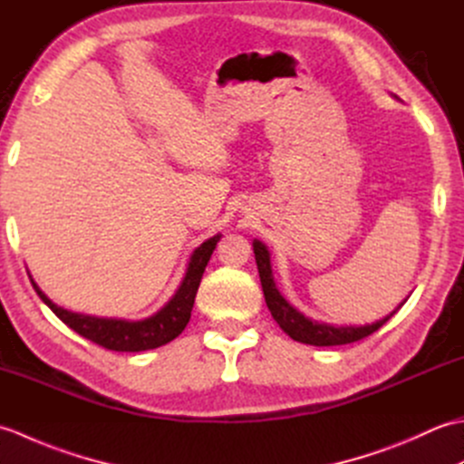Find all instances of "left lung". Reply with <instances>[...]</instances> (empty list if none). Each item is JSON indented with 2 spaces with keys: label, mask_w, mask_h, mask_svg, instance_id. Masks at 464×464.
Wrapping results in <instances>:
<instances>
[{
  "label": "left lung",
  "mask_w": 464,
  "mask_h": 464,
  "mask_svg": "<svg viewBox=\"0 0 464 464\" xmlns=\"http://www.w3.org/2000/svg\"><path fill=\"white\" fill-rule=\"evenodd\" d=\"M253 253H255V261H257L265 303H267L273 319L279 323V327L287 333L291 339L304 343V344H314V347H334V344H347V343L361 341L364 337H369L371 333L381 329L382 324L387 323L407 301V299L402 301L399 307L391 314H387L384 319L372 323V324H362V327H333V324H327V323L311 321L304 317V314H301L297 309L291 307V304L283 299L279 289L275 287L273 271H271V257H269L267 247H265L261 241L255 239Z\"/></svg>",
  "instance_id": "left-lung-1"
}]
</instances>
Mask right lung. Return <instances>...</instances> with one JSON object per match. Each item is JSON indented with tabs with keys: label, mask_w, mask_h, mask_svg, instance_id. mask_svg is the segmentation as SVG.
<instances>
[{
	"label": "right lung",
	"mask_w": 464,
	"mask_h": 464,
	"mask_svg": "<svg viewBox=\"0 0 464 464\" xmlns=\"http://www.w3.org/2000/svg\"><path fill=\"white\" fill-rule=\"evenodd\" d=\"M221 235L207 239L197 247L189 259V267H187L185 277L175 291L173 297L167 301L163 307L151 317L143 321H125V319H103V317H92V314L72 313L63 307H57L55 303L47 299V295L37 287L32 279L34 289L37 291L39 299H42L49 309H52L59 319H62L69 329L80 333L82 337L90 339L92 343L100 344L103 349L120 351V353H140L157 349L161 344H167L175 337H179L181 331L187 327L191 319V309L195 303L197 289L203 277V271L209 263L211 255L215 251V245L219 243Z\"/></svg>",
	"instance_id": "1"
}]
</instances>
